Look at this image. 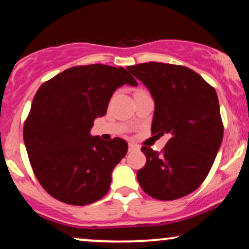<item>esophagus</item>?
<instances>
[{
  "label": "esophagus",
  "instance_id": "34e87169",
  "mask_svg": "<svg viewBox=\"0 0 249 249\" xmlns=\"http://www.w3.org/2000/svg\"><path fill=\"white\" fill-rule=\"evenodd\" d=\"M128 150H130V151L139 150V146H138V145H134V144H132V142H130V144H128Z\"/></svg>",
  "mask_w": 249,
  "mask_h": 249
}]
</instances>
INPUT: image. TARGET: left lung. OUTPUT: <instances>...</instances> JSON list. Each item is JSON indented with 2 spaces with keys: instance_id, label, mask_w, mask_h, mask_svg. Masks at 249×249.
Instances as JSON below:
<instances>
[{
  "instance_id": "obj_1",
  "label": "left lung",
  "mask_w": 249,
  "mask_h": 249,
  "mask_svg": "<svg viewBox=\"0 0 249 249\" xmlns=\"http://www.w3.org/2000/svg\"><path fill=\"white\" fill-rule=\"evenodd\" d=\"M126 69L152 96V133L171 136L161 152L142 147L146 164L137 172L139 185L158 200L192 193L206 179L224 137L215 90L181 65L150 62Z\"/></svg>"
}]
</instances>
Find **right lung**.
I'll return each instance as SVG.
<instances>
[{
    "mask_svg": "<svg viewBox=\"0 0 249 249\" xmlns=\"http://www.w3.org/2000/svg\"><path fill=\"white\" fill-rule=\"evenodd\" d=\"M138 83L124 68L73 67L43 83L23 127L37 180L51 196L69 205L92 204L108 192L111 174L127 152L122 138L91 136L113 92Z\"/></svg>",
    "mask_w": 249,
    "mask_h": 249,
    "instance_id": "obj_1",
    "label": "right lung"
}]
</instances>
